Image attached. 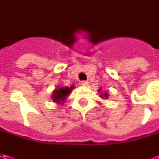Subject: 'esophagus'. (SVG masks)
<instances>
[{"label": "esophagus", "instance_id": "esophagus-1", "mask_svg": "<svg viewBox=\"0 0 159 159\" xmlns=\"http://www.w3.org/2000/svg\"><path fill=\"white\" fill-rule=\"evenodd\" d=\"M82 85L83 86H88L89 85V82L88 81H82Z\"/></svg>", "mask_w": 159, "mask_h": 159}]
</instances>
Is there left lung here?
I'll list each match as a JSON object with an SVG mask.
<instances>
[{
  "mask_svg": "<svg viewBox=\"0 0 159 159\" xmlns=\"http://www.w3.org/2000/svg\"><path fill=\"white\" fill-rule=\"evenodd\" d=\"M101 96H102V97H106V98H108V94H107V93H104L103 95H101Z\"/></svg>",
  "mask_w": 159,
  "mask_h": 159,
  "instance_id": "8db88e82",
  "label": "left lung"
}]
</instances>
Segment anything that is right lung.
Masks as SVG:
<instances>
[{
	"label": "right lung",
	"mask_w": 159,
	"mask_h": 159,
	"mask_svg": "<svg viewBox=\"0 0 159 159\" xmlns=\"http://www.w3.org/2000/svg\"><path fill=\"white\" fill-rule=\"evenodd\" d=\"M73 89V86L66 87V88H59V89H56L53 93H52V98L53 100V102H56L58 104H62L65 100H66V97L68 96V94L70 93V91Z\"/></svg>",
	"instance_id": "1"
}]
</instances>
